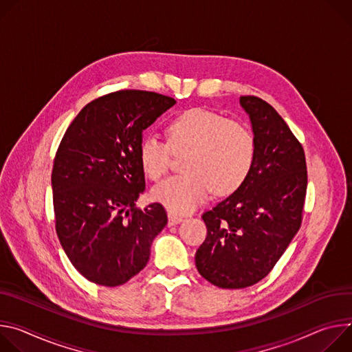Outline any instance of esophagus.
<instances>
[{"label": "esophagus", "mask_w": 352, "mask_h": 352, "mask_svg": "<svg viewBox=\"0 0 352 352\" xmlns=\"http://www.w3.org/2000/svg\"><path fill=\"white\" fill-rule=\"evenodd\" d=\"M183 221V217H179V215H175V214H169L168 215V225L169 226H173V225H177Z\"/></svg>", "instance_id": "1"}]
</instances>
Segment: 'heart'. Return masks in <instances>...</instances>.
<instances>
[{
  "instance_id": "b5f03b06",
  "label": "heart",
  "mask_w": 352,
  "mask_h": 352,
  "mask_svg": "<svg viewBox=\"0 0 352 352\" xmlns=\"http://www.w3.org/2000/svg\"><path fill=\"white\" fill-rule=\"evenodd\" d=\"M168 144L155 135L142 138L140 165L152 182L168 173L173 153H183V173L156 186L155 201L170 214H188L201 206L214 190L218 196L236 191L249 177L257 144L253 131L243 123L228 120L221 113L194 107L166 126Z\"/></svg>"
}]
</instances>
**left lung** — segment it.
Wrapping results in <instances>:
<instances>
[{
  "mask_svg": "<svg viewBox=\"0 0 352 352\" xmlns=\"http://www.w3.org/2000/svg\"><path fill=\"white\" fill-rule=\"evenodd\" d=\"M257 152L246 182L203 214L207 238L196 252L200 274L219 288L263 280L302 223L307 170L305 152L283 117L257 96H241Z\"/></svg>",
  "mask_w": 352,
  "mask_h": 352,
  "instance_id": "obj_1",
  "label": "left lung"
}]
</instances>
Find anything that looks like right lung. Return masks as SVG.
<instances>
[{
    "label": "right lung",
    "mask_w": 352,
    "mask_h": 352,
    "mask_svg": "<svg viewBox=\"0 0 352 352\" xmlns=\"http://www.w3.org/2000/svg\"><path fill=\"white\" fill-rule=\"evenodd\" d=\"M175 103L137 89L103 95L76 114L58 145L52 172L56 232L91 283L117 287L138 274L168 223L162 204L135 207L145 190L138 148L142 131Z\"/></svg>",
    "instance_id": "add662e5"
}]
</instances>
